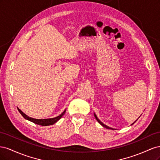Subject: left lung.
Wrapping results in <instances>:
<instances>
[{
  "mask_svg": "<svg viewBox=\"0 0 160 160\" xmlns=\"http://www.w3.org/2000/svg\"><path fill=\"white\" fill-rule=\"evenodd\" d=\"M94 116H95V119H97V121H98V122H99V123H100V124H101V125H102V126H103V127H104V128H106V129H114L113 128H110V127L108 126V125H105L104 123H103L102 122H101V121H100V120H99V119H98V117H97V115H95V113H94ZM138 119H137V120H138ZM137 120H136V121H137ZM136 121H135V122H136ZM135 122H134V123H135ZM134 123H132V125H133V124Z\"/></svg>",
  "mask_w": 160,
  "mask_h": 160,
  "instance_id": "left-lung-1",
  "label": "left lung"
}]
</instances>
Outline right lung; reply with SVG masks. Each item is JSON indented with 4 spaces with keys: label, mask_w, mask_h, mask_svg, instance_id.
<instances>
[{
    "label": "right lung",
    "mask_w": 160,
    "mask_h": 160,
    "mask_svg": "<svg viewBox=\"0 0 160 160\" xmlns=\"http://www.w3.org/2000/svg\"><path fill=\"white\" fill-rule=\"evenodd\" d=\"M17 109H18V111H19V112H20V113L22 115V117L25 118V119L30 121V122H31L34 123H35V124L42 125V126H47V125H51L55 124L57 122H58V121H59L62 117V115L65 114V111H66V109H65L63 112H62L61 114H60L59 115H58V116H57V117L53 118L35 119V118H32L29 117V116L27 115L25 113H24L22 111L18 108H17Z\"/></svg>",
    "instance_id": "add662e5"
}]
</instances>
